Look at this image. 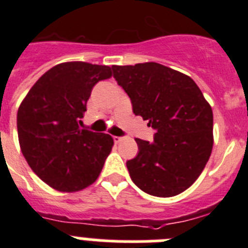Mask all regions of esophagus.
<instances>
[{
	"label": "esophagus",
	"instance_id": "34e87169",
	"mask_svg": "<svg viewBox=\"0 0 248 248\" xmlns=\"http://www.w3.org/2000/svg\"><path fill=\"white\" fill-rule=\"evenodd\" d=\"M123 138L122 137H114V141H115V144H119V143H122L123 141Z\"/></svg>",
	"mask_w": 248,
	"mask_h": 248
}]
</instances>
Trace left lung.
<instances>
[{"label":"left lung","mask_w":248,"mask_h":248,"mask_svg":"<svg viewBox=\"0 0 248 248\" xmlns=\"http://www.w3.org/2000/svg\"><path fill=\"white\" fill-rule=\"evenodd\" d=\"M135 115L156 129L154 140L135 139L137 157L126 161L131 180L157 198L181 194L198 180L214 145V114L189 76L155 62L113 65Z\"/></svg>","instance_id":"1"}]
</instances>
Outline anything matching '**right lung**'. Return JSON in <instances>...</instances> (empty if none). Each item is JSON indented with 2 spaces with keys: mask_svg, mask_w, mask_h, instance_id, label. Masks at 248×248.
Returning a JSON list of instances; mask_svg holds the SVG:
<instances>
[{
  "mask_svg": "<svg viewBox=\"0 0 248 248\" xmlns=\"http://www.w3.org/2000/svg\"><path fill=\"white\" fill-rule=\"evenodd\" d=\"M110 77L108 65L61 63L34 83L19 105L22 154L37 176L57 191L91 186L110 154V135L79 128L93 87Z\"/></svg>",
  "mask_w": 248,
  "mask_h": 248,
  "instance_id": "add662e5",
  "label": "right lung"
}]
</instances>
